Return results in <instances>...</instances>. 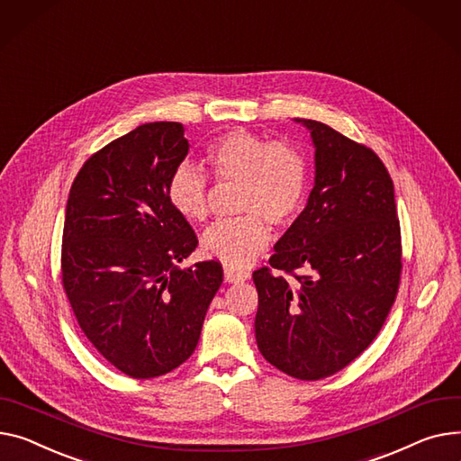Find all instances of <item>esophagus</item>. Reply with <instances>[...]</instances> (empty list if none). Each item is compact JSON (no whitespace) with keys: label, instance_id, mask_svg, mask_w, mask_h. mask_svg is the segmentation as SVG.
Masks as SVG:
<instances>
[{"label":"esophagus","instance_id":"esophagus-1","mask_svg":"<svg viewBox=\"0 0 461 461\" xmlns=\"http://www.w3.org/2000/svg\"><path fill=\"white\" fill-rule=\"evenodd\" d=\"M250 274L249 272H240V270H235V268H224V280L228 284H239V282H244L249 280Z\"/></svg>","mask_w":461,"mask_h":461}]
</instances>
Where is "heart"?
Segmentation results:
<instances>
[{"mask_svg": "<svg viewBox=\"0 0 461 461\" xmlns=\"http://www.w3.org/2000/svg\"><path fill=\"white\" fill-rule=\"evenodd\" d=\"M205 165L219 183H240V219L214 224L203 233L207 256L231 268L249 267L270 242V224L291 228L310 189V165L287 140H268L247 130H231L205 146ZM177 214L189 222L209 217V187L200 170L177 167L167 185Z\"/></svg>", "mask_w": 461, "mask_h": 461, "instance_id": "obj_1", "label": "heart"}]
</instances>
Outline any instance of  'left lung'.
Instances as JSON below:
<instances>
[{
  "label": "left lung",
  "mask_w": 461,
  "mask_h": 461,
  "mask_svg": "<svg viewBox=\"0 0 461 461\" xmlns=\"http://www.w3.org/2000/svg\"><path fill=\"white\" fill-rule=\"evenodd\" d=\"M315 185L296 222L254 270L256 341L282 373L322 380L380 333L402 274L393 179L376 153L317 120Z\"/></svg>",
  "instance_id": "8db88e82"
}]
</instances>
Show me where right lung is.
Returning a JSON list of instances; mask_svg holds the SVG:
<instances>
[{"label": "right lung", "instance_id": "right-lung-1", "mask_svg": "<svg viewBox=\"0 0 461 461\" xmlns=\"http://www.w3.org/2000/svg\"><path fill=\"white\" fill-rule=\"evenodd\" d=\"M189 140L151 122L85 161L65 214L60 284L86 339L130 378L163 376L194 352L222 265L189 258L198 237L167 196Z\"/></svg>", "mask_w": 461, "mask_h": 461}]
</instances>
